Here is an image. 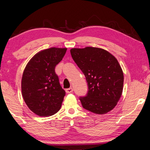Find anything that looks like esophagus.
I'll return each mask as SVG.
<instances>
[{
  "label": "esophagus",
  "mask_w": 150,
  "mask_h": 150,
  "mask_svg": "<svg viewBox=\"0 0 150 150\" xmlns=\"http://www.w3.org/2000/svg\"><path fill=\"white\" fill-rule=\"evenodd\" d=\"M66 93H68V94H69V93H72L73 92V88H67V89L66 90Z\"/></svg>",
  "instance_id": "esophagus-1"
}]
</instances>
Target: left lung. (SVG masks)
Returning a JSON list of instances; mask_svg holds the SVG:
<instances>
[{
	"label": "left lung",
	"instance_id": "8db88e82",
	"mask_svg": "<svg viewBox=\"0 0 150 150\" xmlns=\"http://www.w3.org/2000/svg\"><path fill=\"white\" fill-rule=\"evenodd\" d=\"M70 53L88 83L86 95L80 97L82 107L97 114L111 111L123 90L124 74L117 59L99 48H72Z\"/></svg>",
	"mask_w": 150,
	"mask_h": 150
}]
</instances>
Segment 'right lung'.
I'll return each mask as SVG.
<instances>
[{
    "instance_id": "1",
    "label": "right lung",
    "mask_w": 150,
    "mask_h": 150,
    "mask_svg": "<svg viewBox=\"0 0 150 150\" xmlns=\"http://www.w3.org/2000/svg\"><path fill=\"white\" fill-rule=\"evenodd\" d=\"M67 48H50L34 55L27 64L22 78L23 99L32 112L49 116L60 109L66 94L59 82L55 67Z\"/></svg>"
}]
</instances>
